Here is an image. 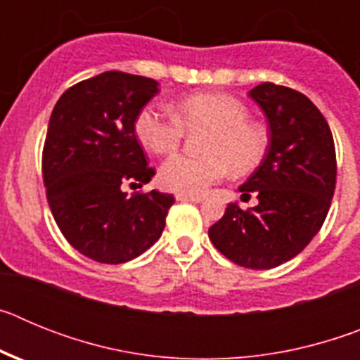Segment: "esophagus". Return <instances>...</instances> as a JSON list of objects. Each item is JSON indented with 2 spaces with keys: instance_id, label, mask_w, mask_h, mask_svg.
Returning a JSON list of instances; mask_svg holds the SVG:
<instances>
[{
  "instance_id": "obj_1",
  "label": "esophagus",
  "mask_w": 360,
  "mask_h": 360,
  "mask_svg": "<svg viewBox=\"0 0 360 360\" xmlns=\"http://www.w3.org/2000/svg\"><path fill=\"white\" fill-rule=\"evenodd\" d=\"M178 202H193V203H200L203 200V196L200 195H182V193H178L176 195Z\"/></svg>"
}]
</instances>
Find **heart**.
<instances>
[{
  "label": "heart",
  "mask_w": 360,
  "mask_h": 360,
  "mask_svg": "<svg viewBox=\"0 0 360 360\" xmlns=\"http://www.w3.org/2000/svg\"><path fill=\"white\" fill-rule=\"evenodd\" d=\"M136 141L155 155L180 148L186 131H205L200 142L202 157L174 155L158 169L164 189L200 195L232 174L252 173L265 160L270 146L269 129L249 119V110L236 97L224 94H195L176 104L174 115L157 104L142 108L133 122Z\"/></svg>",
  "instance_id": "heart-1"
}]
</instances>
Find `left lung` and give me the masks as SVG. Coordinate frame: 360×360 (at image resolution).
Returning a JSON list of instances; mask_svg holds the SVG:
<instances>
[{
    "label": "left lung",
    "instance_id": "obj_1",
    "mask_svg": "<svg viewBox=\"0 0 360 360\" xmlns=\"http://www.w3.org/2000/svg\"><path fill=\"white\" fill-rule=\"evenodd\" d=\"M250 97L269 119L270 146L240 191L259 203L245 211L229 203L209 238L232 263L265 270L297 256L323 227L337 160L328 122L310 98L274 82L257 84Z\"/></svg>",
    "mask_w": 360,
    "mask_h": 360
}]
</instances>
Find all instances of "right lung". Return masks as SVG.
<instances>
[{"label": "right lung", "mask_w": 360, "mask_h": 360, "mask_svg": "<svg viewBox=\"0 0 360 360\" xmlns=\"http://www.w3.org/2000/svg\"><path fill=\"white\" fill-rule=\"evenodd\" d=\"M158 94L155 79L104 72L59 97L43 146V180L57 227L73 249L119 265L160 238L174 196L142 187L155 174L136 141V113Z\"/></svg>", "instance_id": "1"}]
</instances>
